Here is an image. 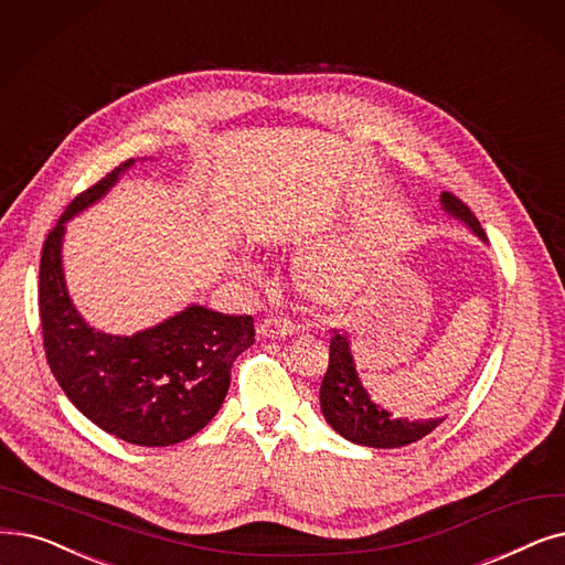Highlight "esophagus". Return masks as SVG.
I'll list each match as a JSON object with an SVG mask.
<instances>
[{
    "instance_id": "34e87169",
    "label": "esophagus",
    "mask_w": 565,
    "mask_h": 565,
    "mask_svg": "<svg viewBox=\"0 0 565 565\" xmlns=\"http://www.w3.org/2000/svg\"><path fill=\"white\" fill-rule=\"evenodd\" d=\"M298 332V328L292 326L286 318H267L258 326V337L260 339H288Z\"/></svg>"
}]
</instances>
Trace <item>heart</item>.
Instances as JSON below:
<instances>
[{
    "label": "heart",
    "mask_w": 565,
    "mask_h": 565,
    "mask_svg": "<svg viewBox=\"0 0 565 565\" xmlns=\"http://www.w3.org/2000/svg\"><path fill=\"white\" fill-rule=\"evenodd\" d=\"M286 242V237H281ZM244 275H252L249 265H242ZM372 260L362 249L307 254L296 263V284L305 298L316 307L339 311L355 302L370 281Z\"/></svg>",
    "instance_id": "obj_1"
}]
</instances>
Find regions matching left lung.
Segmentation results:
<instances>
[{"mask_svg":"<svg viewBox=\"0 0 565 565\" xmlns=\"http://www.w3.org/2000/svg\"><path fill=\"white\" fill-rule=\"evenodd\" d=\"M440 210L461 222L480 242H487L476 214L457 195L448 191L440 193ZM321 411L328 425L339 436L351 440V444L381 450L415 444V440L425 438L446 420V415L427 420L397 418V415L376 404L358 376L351 337L339 334L337 330L330 341V364L321 383Z\"/></svg>","mask_w":565,"mask_h":565,"instance_id":"8db88e82","label":"left lung"}]
</instances>
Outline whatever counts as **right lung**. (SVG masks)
I'll use <instances>...</instances> for the list:
<instances>
[{
	"instance_id": "obj_1",
	"label": "right lung",
	"mask_w": 565,
	"mask_h": 565,
	"mask_svg": "<svg viewBox=\"0 0 565 565\" xmlns=\"http://www.w3.org/2000/svg\"><path fill=\"white\" fill-rule=\"evenodd\" d=\"M145 161V159H142ZM136 166L129 159L73 199L45 237L39 311L45 358L68 402L87 420L134 446H175L222 408L231 364L254 343V318L189 305L134 334L92 328L73 305L64 277L66 224L99 203Z\"/></svg>"
}]
</instances>
